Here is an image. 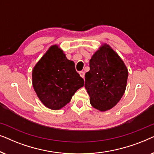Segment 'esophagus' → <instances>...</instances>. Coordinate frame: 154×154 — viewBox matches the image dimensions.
I'll return each mask as SVG.
<instances>
[{
    "label": "esophagus",
    "mask_w": 154,
    "mask_h": 154,
    "mask_svg": "<svg viewBox=\"0 0 154 154\" xmlns=\"http://www.w3.org/2000/svg\"><path fill=\"white\" fill-rule=\"evenodd\" d=\"M79 74H80V75H81V76L83 78L85 77V72H84V71H80L79 72Z\"/></svg>",
    "instance_id": "esophagus-1"
}]
</instances>
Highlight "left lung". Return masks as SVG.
Masks as SVG:
<instances>
[{"label":"left lung","instance_id":"obj_1","mask_svg":"<svg viewBox=\"0 0 154 154\" xmlns=\"http://www.w3.org/2000/svg\"><path fill=\"white\" fill-rule=\"evenodd\" d=\"M85 88L90 104L100 111L110 110L125 93L128 71L120 56L104 43L90 60V71L85 75Z\"/></svg>","mask_w":154,"mask_h":154}]
</instances>
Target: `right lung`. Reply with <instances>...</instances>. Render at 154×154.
Segmentation results:
<instances>
[{"instance_id":"obj_1","label":"right lung","mask_w":154,"mask_h":154,"mask_svg":"<svg viewBox=\"0 0 154 154\" xmlns=\"http://www.w3.org/2000/svg\"><path fill=\"white\" fill-rule=\"evenodd\" d=\"M32 84L46 107L59 110L70 102L84 81L75 71L74 62L66 58L59 45H53L33 67Z\"/></svg>"}]
</instances>
